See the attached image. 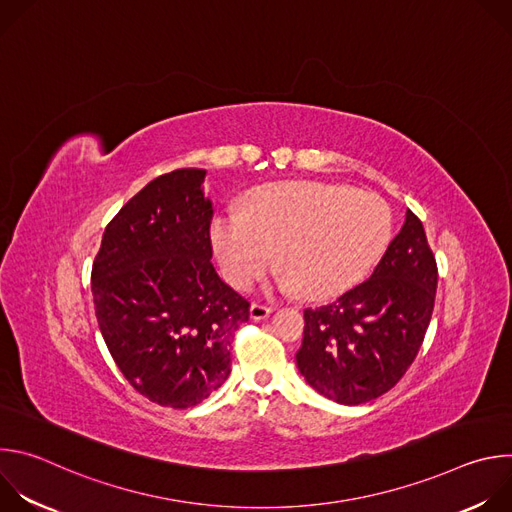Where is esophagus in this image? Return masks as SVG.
Instances as JSON below:
<instances>
[{
  "instance_id": "1",
  "label": "esophagus",
  "mask_w": 512,
  "mask_h": 512,
  "mask_svg": "<svg viewBox=\"0 0 512 512\" xmlns=\"http://www.w3.org/2000/svg\"><path fill=\"white\" fill-rule=\"evenodd\" d=\"M271 312H273V308L271 306H263V304H251V308H249V316L253 320H265Z\"/></svg>"
}]
</instances>
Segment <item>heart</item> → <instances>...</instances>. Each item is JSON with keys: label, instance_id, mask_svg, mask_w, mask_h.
<instances>
[{"label": "heart", "instance_id": "b5f03b06", "mask_svg": "<svg viewBox=\"0 0 512 512\" xmlns=\"http://www.w3.org/2000/svg\"><path fill=\"white\" fill-rule=\"evenodd\" d=\"M393 233L389 204L373 192L328 182H289L218 214L210 235L227 279L249 287L277 251L283 289L306 298L342 294L379 261Z\"/></svg>", "mask_w": 512, "mask_h": 512}]
</instances>
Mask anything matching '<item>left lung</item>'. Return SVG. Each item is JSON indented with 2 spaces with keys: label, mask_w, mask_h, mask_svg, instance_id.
<instances>
[{
  "label": "left lung",
  "mask_w": 512,
  "mask_h": 512,
  "mask_svg": "<svg viewBox=\"0 0 512 512\" xmlns=\"http://www.w3.org/2000/svg\"><path fill=\"white\" fill-rule=\"evenodd\" d=\"M435 287V257L421 221L407 210L367 281L304 312L296 362L306 383L342 405L367 403L393 389L421 348Z\"/></svg>",
  "instance_id": "8db88e82"
}]
</instances>
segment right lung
Here are the masks:
<instances>
[{"label": "right lung", "instance_id": "right-lung-1", "mask_svg": "<svg viewBox=\"0 0 512 512\" xmlns=\"http://www.w3.org/2000/svg\"><path fill=\"white\" fill-rule=\"evenodd\" d=\"M206 170L182 168L143 186L107 225L93 263L105 344L137 393L186 409L231 373L249 302L214 271Z\"/></svg>", "mask_w": 512, "mask_h": 512}]
</instances>
